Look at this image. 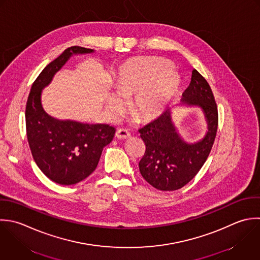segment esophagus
Masks as SVG:
<instances>
[{"label": "esophagus", "mask_w": 260, "mask_h": 260, "mask_svg": "<svg viewBox=\"0 0 260 260\" xmlns=\"http://www.w3.org/2000/svg\"><path fill=\"white\" fill-rule=\"evenodd\" d=\"M115 137L117 138V139H128L129 137H131V134H129V132L126 129V128H119V129H117L116 131V133H115Z\"/></svg>", "instance_id": "esophagus-1"}]
</instances>
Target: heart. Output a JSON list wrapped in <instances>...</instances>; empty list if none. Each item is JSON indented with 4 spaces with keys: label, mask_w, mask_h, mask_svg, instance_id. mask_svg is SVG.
<instances>
[{
    "label": "heart",
    "mask_w": 260,
    "mask_h": 260,
    "mask_svg": "<svg viewBox=\"0 0 260 260\" xmlns=\"http://www.w3.org/2000/svg\"><path fill=\"white\" fill-rule=\"evenodd\" d=\"M180 84L179 74L163 58L149 57L133 61L121 69L115 82V90L105 98V105L112 118L125 107L122 98H132L131 107L142 120L159 116L176 93Z\"/></svg>",
    "instance_id": "b5f03b06"
}]
</instances>
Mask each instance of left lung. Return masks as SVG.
Listing matches in <instances>:
<instances>
[{
	"label": "left lung",
	"mask_w": 260,
	"mask_h": 260,
	"mask_svg": "<svg viewBox=\"0 0 260 260\" xmlns=\"http://www.w3.org/2000/svg\"><path fill=\"white\" fill-rule=\"evenodd\" d=\"M178 105L202 108L208 127L202 140L185 142L173 122L171 109L139 129L146 145V152L139 163L140 172L148 183L163 191L179 189L198 174L210 155L217 135L215 97L207 80L197 70L192 71L190 84Z\"/></svg>",
	"instance_id": "8db88e82"
}]
</instances>
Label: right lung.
<instances>
[{
	"instance_id": "obj_1",
	"label": "right lung",
	"mask_w": 260,
	"mask_h": 260,
	"mask_svg": "<svg viewBox=\"0 0 260 260\" xmlns=\"http://www.w3.org/2000/svg\"><path fill=\"white\" fill-rule=\"evenodd\" d=\"M93 49L72 46L49 62L34 81L26 104L28 144L42 173L61 185L76 184L97 167L103 148L112 141L115 128L109 124L61 120L47 114L41 104L42 90L74 54Z\"/></svg>"
}]
</instances>
